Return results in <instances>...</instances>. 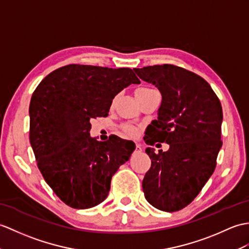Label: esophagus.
<instances>
[{"label":"esophagus","instance_id":"1","mask_svg":"<svg viewBox=\"0 0 249 249\" xmlns=\"http://www.w3.org/2000/svg\"><path fill=\"white\" fill-rule=\"evenodd\" d=\"M135 152L136 153H141L142 152V148H141V146L140 145H136V149H135Z\"/></svg>","mask_w":249,"mask_h":249}]
</instances>
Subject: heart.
I'll return each mask as SVG.
<instances>
[{
    "mask_svg": "<svg viewBox=\"0 0 249 249\" xmlns=\"http://www.w3.org/2000/svg\"><path fill=\"white\" fill-rule=\"evenodd\" d=\"M152 89H148V88H141V89H138L137 90V93H141V92H145V91H149ZM124 131L126 132L127 135L129 136H137L138 135V129L136 128L135 126H131V125H126L124 126Z\"/></svg>",
    "mask_w": 249,
    "mask_h": 249,
    "instance_id": "heart-1",
    "label": "heart"
}]
</instances>
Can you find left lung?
<instances>
[{
    "label": "left lung",
    "instance_id": "obj_1",
    "mask_svg": "<svg viewBox=\"0 0 249 249\" xmlns=\"http://www.w3.org/2000/svg\"><path fill=\"white\" fill-rule=\"evenodd\" d=\"M134 70L162 95L158 119L148 126L144 141L170 145L158 154L152 147L145 149L152 165L142 181L144 196L159 210H181L215 170L223 144L221 102L203 77L183 68L161 65Z\"/></svg>",
    "mask_w": 249,
    "mask_h": 249
}]
</instances>
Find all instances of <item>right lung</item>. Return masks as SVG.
<instances>
[{
	"mask_svg": "<svg viewBox=\"0 0 249 249\" xmlns=\"http://www.w3.org/2000/svg\"><path fill=\"white\" fill-rule=\"evenodd\" d=\"M140 84L129 68L68 65L50 73L30 104V141L38 169L54 193L74 209L105 200L111 178L135 151L117 136L90 137L92 119L107 117L112 100Z\"/></svg>",
	"mask_w": 249,
	"mask_h": 249,
	"instance_id": "right-lung-1",
	"label": "right lung"
}]
</instances>
